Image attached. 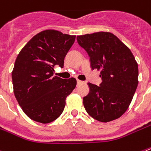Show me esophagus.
Instances as JSON below:
<instances>
[{"label": "esophagus", "mask_w": 151, "mask_h": 151, "mask_svg": "<svg viewBox=\"0 0 151 151\" xmlns=\"http://www.w3.org/2000/svg\"><path fill=\"white\" fill-rule=\"evenodd\" d=\"M77 83H78V84H80V83H83V81H80V80H77Z\"/></svg>", "instance_id": "34e87169"}]
</instances>
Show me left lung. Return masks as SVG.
Listing matches in <instances>:
<instances>
[{
  "instance_id": "8db88e82",
  "label": "left lung",
  "mask_w": 151,
  "mask_h": 151,
  "mask_svg": "<svg viewBox=\"0 0 151 151\" xmlns=\"http://www.w3.org/2000/svg\"><path fill=\"white\" fill-rule=\"evenodd\" d=\"M90 57L92 69L101 70L100 86L88 83L83 98L86 111L93 119L109 122L122 116L130 104L138 84V64L132 52L110 32L77 37Z\"/></svg>"
}]
</instances>
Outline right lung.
<instances>
[{
    "mask_svg": "<svg viewBox=\"0 0 151 151\" xmlns=\"http://www.w3.org/2000/svg\"><path fill=\"white\" fill-rule=\"evenodd\" d=\"M75 37L58 30H43L17 55L12 71L14 93L23 111L33 121L42 124L55 121L75 88V78H53L54 66L63 68Z\"/></svg>",
    "mask_w": 151,
    "mask_h": 151,
    "instance_id": "1",
    "label": "right lung"
}]
</instances>
